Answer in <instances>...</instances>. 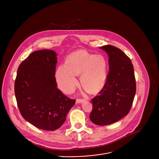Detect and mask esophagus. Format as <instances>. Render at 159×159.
<instances>
[{
  "label": "esophagus",
  "mask_w": 159,
  "mask_h": 159,
  "mask_svg": "<svg viewBox=\"0 0 159 159\" xmlns=\"http://www.w3.org/2000/svg\"><path fill=\"white\" fill-rule=\"evenodd\" d=\"M86 100L85 99H81V98H78L76 100V103H83V102H84Z\"/></svg>",
  "instance_id": "obj_1"
}]
</instances>
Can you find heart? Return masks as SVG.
<instances>
[{"label":"heart","instance_id":"obj_1","mask_svg":"<svg viewBox=\"0 0 159 159\" xmlns=\"http://www.w3.org/2000/svg\"><path fill=\"white\" fill-rule=\"evenodd\" d=\"M107 68V61L103 56L78 50L68 56L66 64L57 67L56 80L59 88L69 93L78 84L77 75L81 73V84L91 92H97L106 83Z\"/></svg>","mask_w":159,"mask_h":159}]
</instances>
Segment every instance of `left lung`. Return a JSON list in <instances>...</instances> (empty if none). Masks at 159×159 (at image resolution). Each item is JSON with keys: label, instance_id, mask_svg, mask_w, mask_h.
Here are the masks:
<instances>
[{"label": "left lung", "instance_id": "obj_1", "mask_svg": "<svg viewBox=\"0 0 159 159\" xmlns=\"http://www.w3.org/2000/svg\"><path fill=\"white\" fill-rule=\"evenodd\" d=\"M109 57V73L103 88L92 99L89 118L97 125L111 124L127 115L136 93L134 66L130 58L112 45L100 47Z\"/></svg>", "mask_w": 159, "mask_h": 159}]
</instances>
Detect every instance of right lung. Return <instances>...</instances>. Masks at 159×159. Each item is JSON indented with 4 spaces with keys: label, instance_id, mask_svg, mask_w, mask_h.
<instances>
[{
    "label": "right lung",
    "instance_id": "add662e5",
    "mask_svg": "<svg viewBox=\"0 0 159 159\" xmlns=\"http://www.w3.org/2000/svg\"><path fill=\"white\" fill-rule=\"evenodd\" d=\"M57 59L52 50L34 51L20 65L15 82V97L23 118L45 130L62 126L75 103V100L57 88Z\"/></svg>",
    "mask_w": 159,
    "mask_h": 159
}]
</instances>
